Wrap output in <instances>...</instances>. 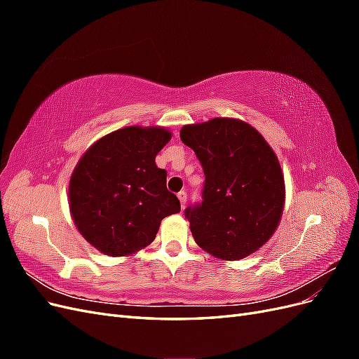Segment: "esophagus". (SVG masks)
<instances>
[{
  "instance_id": "1",
  "label": "esophagus",
  "mask_w": 359,
  "mask_h": 359,
  "mask_svg": "<svg viewBox=\"0 0 359 359\" xmlns=\"http://www.w3.org/2000/svg\"><path fill=\"white\" fill-rule=\"evenodd\" d=\"M178 199L181 202V206L184 208V205H186V202H187V193L186 191H180L178 193Z\"/></svg>"
}]
</instances>
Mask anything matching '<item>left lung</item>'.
Returning <instances> with one entry per match:
<instances>
[{
    "mask_svg": "<svg viewBox=\"0 0 359 359\" xmlns=\"http://www.w3.org/2000/svg\"><path fill=\"white\" fill-rule=\"evenodd\" d=\"M180 136L205 173L202 203L186 210L194 241L223 260L255 253L273 236L285 208V177L273 148L235 118L184 126Z\"/></svg>",
    "mask_w": 359,
    "mask_h": 359,
    "instance_id": "obj_1",
    "label": "left lung"
}]
</instances>
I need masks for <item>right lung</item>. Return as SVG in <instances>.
<instances>
[{
	"label": "right lung",
	"instance_id": "obj_1",
	"mask_svg": "<svg viewBox=\"0 0 359 359\" xmlns=\"http://www.w3.org/2000/svg\"><path fill=\"white\" fill-rule=\"evenodd\" d=\"M172 137L165 127L128 126L85 151L69 182L72 219L100 253L130 256L154 241L161 220L181 211L156 156Z\"/></svg>",
	"mask_w": 359,
	"mask_h": 359
}]
</instances>
